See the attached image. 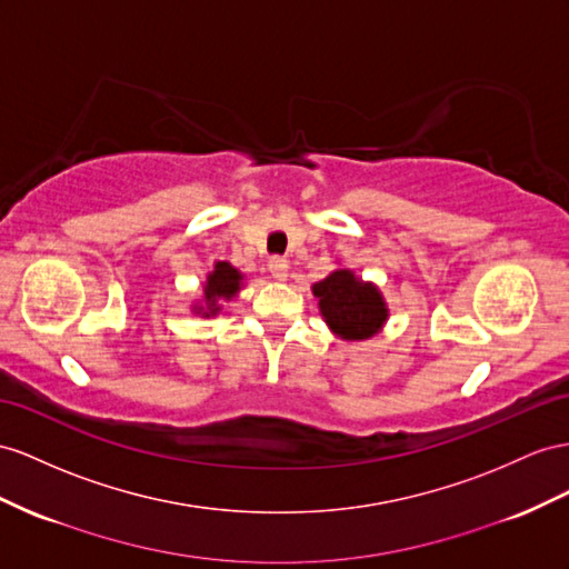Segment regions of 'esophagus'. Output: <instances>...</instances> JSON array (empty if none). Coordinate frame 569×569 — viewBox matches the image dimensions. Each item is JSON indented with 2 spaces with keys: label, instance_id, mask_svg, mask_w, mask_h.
<instances>
[{
  "label": "esophagus",
  "instance_id": "esophagus-1",
  "mask_svg": "<svg viewBox=\"0 0 569 569\" xmlns=\"http://www.w3.org/2000/svg\"><path fill=\"white\" fill-rule=\"evenodd\" d=\"M269 271L276 281H286L288 279V261L283 257H273L269 261Z\"/></svg>",
  "mask_w": 569,
  "mask_h": 569
}]
</instances>
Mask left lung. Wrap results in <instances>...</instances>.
<instances>
[{
    "label": "left lung",
    "instance_id": "left-lung-1",
    "mask_svg": "<svg viewBox=\"0 0 569 569\" xmlns=\"http://www.w3.org/2000/svg\"><path fill=\"white\" fill-rule=\"evenodd\" d=\"M319 315L341 341H368L389 319L387 300L372 281H362L353 269L339 267L312 286Z\"/></svg>",
    "mask_w": 569,
    "mask_h": 569
}]
</instances>
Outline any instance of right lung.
I'll list each match as a JSON object with an SVG mask.
<instances>
[{
  "mask_svg": "<svg viewBox=\"0 0 569 569\" xmlns=\"http://www.w3.org/2000/svg\"><path fill=\"white\" fill-rule=\"evenodd\" d=\"M244 286V273L230 261H213V269L207 273L201 286V298L192 302V312L199 317L221 315L223 302H230Z\"/></svg>",
  "mask_w": 569,
  "mask_h": 569,
  "instance_id": "1",
  "label": "right lung"
}]
</instances>
